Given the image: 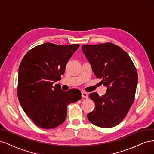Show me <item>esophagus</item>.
I'll return each instance as SVG.
<instances>
[{"instance_id":"esophagus-1","label":"esophagus","mask_w":154,"mask_h":154,"mask_svg":"<svg viewBox=\"0 0 154 154\" xmlns=\"http://www.w3.org/2000/svg\"><path fill=\"white\" fill-rule=\"evenodd\" d=\"M82 97L83 98H85V99H87L88 97V94L86 93V92H85V91H82Z\"/></svg>"}]
</instances>
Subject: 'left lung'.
<instances>
[{"label":"left lung","mask_w":154,"mask_h":154,"mask_svg":"<svg viewBox=\"0 0 154 154\" xmlns=\"http://www.w3.org/2000/svg\"><path fill=\"white\" fill-rule=\"evenodd\" d=\"M82 50L95 75L108 88L102 96L96 92L89 95L95 106L87 117L97 126L112 128L124 119L134 101L137 69L128 54L113 43L82 45Z\"/></svg>","instance_id":"8db88e82"}]
</instances>
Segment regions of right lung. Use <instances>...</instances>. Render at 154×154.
<instances>
[{"instance_id": "right-lung-1", "label": "right lung", "mask_w": 154, "mask_h": 154, "mask_svg": "<svg viewBox=\"0 0 154 154\" xmlns=\"http://www.w3.org/2000/svg\"><path fill=\"white\" fill-rule=\"evenodd\" d=\"M79 45L45 43L26 53L19 68L17 95L24 112L38 127L52 129L63 124L67 106L81 99L79 90L63 91L53 83L61 79L66 66Z\"/></svg>"}]
</instances>
